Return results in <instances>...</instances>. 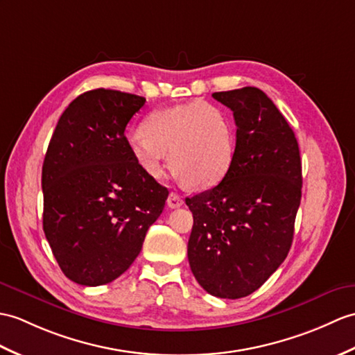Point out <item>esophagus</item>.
Listing matches in <instances>:
<instances>
[{
  "label": "esophagus",
  "instance_id": "34e87169",
  "mask_svg": "<svg viewBox=\"0 0 355 355\" xmlns=\"http://www.w3.org/2000/svg\"><path fill=\"white\" fill-rule=\"evenodd\" d=\"M168 205L171 209H177L180 205H183V200H181V196L178 193L171 192L168 196Z\"/></svg>",
  "mask_w": 355,
  "mask_h": 355
}]
</instances>
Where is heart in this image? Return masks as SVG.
Returning <instances> with one entry per match:
<instances>
[{
    "instance_id": "heart-1",
    "label": "heart",
    "mask_w": 355,
    "mask_h": 355,
    "mask_svg": "<svg viewBox=\"0 0 355 355\" xmlns=\"http://www.w3.org/2000/svg\"><path fill=\"white\" fill-rule=\"evenodd\" d=\"M128 137L137 166L160 180L168 163L181 183L207 189L225 178L236 151L233 121L220 107L195 100L153 112Z\"/></svg>"
}]
</instances>
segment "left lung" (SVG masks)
I'll return each instance as SVG.
<instances>
[{"label": "left lung", "mask_w": 355, "mask_h": 355, "mask_svg": "<svg viewBox=\"0 0 355 355\" xmlns=\"http://www.w3.org/2000/svg\"><path fill=\"white\" fill-rule=\"evenodd\" d=\"M232 109L236 151L215 187L186 198L193 215L189 265L205 292L237 300L255 292L289 254L302 172L293 130L257 87L215 92Z\"/></svg>", "instance_id": "8db88e82"}]
</instances>
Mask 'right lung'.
I'll return each mask as SVG.
<instances>
[{"label": "right lung", "mask_w": 355, "mask_h": 355, "mask_svg": "<svg viewBox=\"0 0 355 355\" xmlns=\"http://www.w3.org/2000/svg\"><path fill=\"white\" fill-rule=\"evenodd\" d=\"M144 96L81 94L63 112L42 166L44 232L63 274L101 286L125 272L162 215L168 189L130 153L125 127Z\"/></svg>", "instance_id": "obj_1"}]
</instances>
